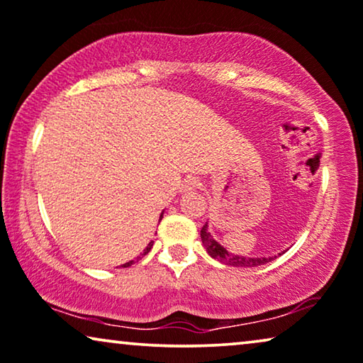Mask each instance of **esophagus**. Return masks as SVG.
Instances as JSON below:
<instances>
[{
	"label": "esophagus",
	"instance_id": "obj_1",
	"mask_svg": "<svg viewBox=\"0 0 363 363\" xmlns=\"http://www.w3.org/2000/svg\"><path fill=\"white\" fill-rule=\"evenodd\" d=\"M197 187V182L194 179H189L182 184V191H191V189H196Z\"/></svg>",
	"mask_w": 363,
	"mask_h": 363
}]
</instances>
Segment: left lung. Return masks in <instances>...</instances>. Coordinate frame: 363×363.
I'll return each instance as SVG.
<instances>
[{
  "label": "left lung",
  "mask_w": 363,
  "mask_h": 363,
  "mask_svg": "<svg viewBox=\"0 0 363 363\" xmlns=\"http://www.w3.org/2000/svg\"><path fill=\"white\" fill-rule=\"evenodd\" d=\"M201 238H202V243H203V248L207 250V253L211 255L212 258H216L217 262L220 263H225L228 267H237V268H255V267H259V264H264L268 262H272L277 257H268V258H248V257H242V255H233V253H228L225 248L222 247L220 243L216 242L213 237L208 232V225L206 222V225L202 227L201 230ZM281 255V253H279Z\"/></svg>",
  "instance_id": "obj_1"
}]
</instances>
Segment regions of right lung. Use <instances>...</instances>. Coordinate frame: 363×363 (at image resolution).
<instances>
[{
    "instance_id": "obj_1",
    "label": "right lung",
    "mask_w": 363,
    "mask_h": 363,
    "mask_svg": "<svg viewBox=\"0 0 363 363\" xmlns=\"http://www.w3.org/2000/svg\"><path fill=\"white\" fill-rule=\"evenodd\" d=\"M161 217H162V213H161ZM161 217H160V220H161ZM151 248H152V242H150L147 243V247L145 248V252H143V255H146V253H150L151 252ZM135 263V259H131V262H128V263H125V264H121V267L123 268H128V267H131V264Z\"/></svg>"
}]
</instances>
